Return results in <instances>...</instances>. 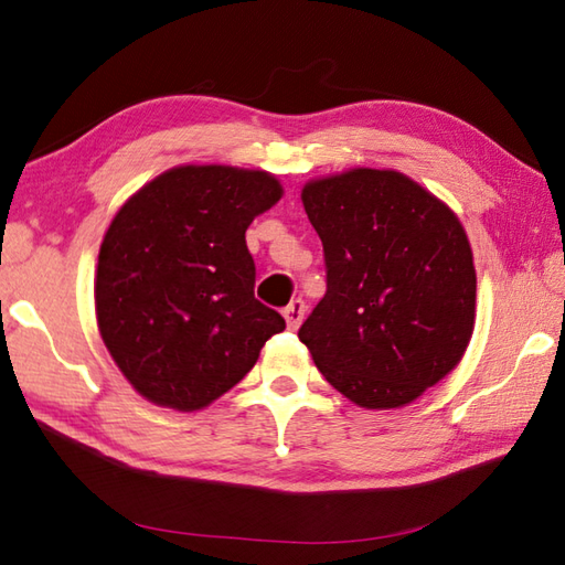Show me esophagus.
Here are the masks:
<instances>
[{
	"mask_svg": "<svg viewBox=\"0 0 565 565\" xmlns=\"http://www.w3.org/2000/svg\"><path fill=\"white\" fill-rule=\"evenodd\" d=\"M284 318H286V326H289L291 330L301 326L306 318V303L301 301V298H294V301L284 308Z\"/></svg>",
	"mask_w": 565,
	"mask_h": 565,
	"instance_id": "esophagus-1",
	"label": "esophagus"
}]
</instances>
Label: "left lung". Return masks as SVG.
<instances>
[{
    "instance_id": "left-lung-1",
    "label": "left lung",
    "mask_w": 565,
    "mask_h": 565,
    "mask_svg": "<svg viewBox=\"0 0 565 565\" xmlns=\"http://www.w3.org/2000/svg\"><path fill=\"white\" fill-rule=\"evenodd\" d=\"M301 199L328 291L298 340L359 407L413 403L461 362L473 334L476 269L461 221L395 170L313 179Z\"/></svg>"
}]
</instances>
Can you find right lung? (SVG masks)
I'll use <instances>...</instances> for the list:
<instances>
[{
    "label": "right lung",
    "instance_id": "1",
    "mask_svg": "<svg viewBox=\"0 0 565 565\" xmlns=\"http://www.w3.org/2000/svg\"><path fill=\"white\" fill-rule=\"evenodd\" d=\"M281 194L269 172L184 164L118 209L99 249L94 303L106 350L142 398L201 411L286 328L255 298L245 243L249 223Z\"/></svg>",
    "mask_w": 565,
    "mask_h": 565
}]
</instances>
